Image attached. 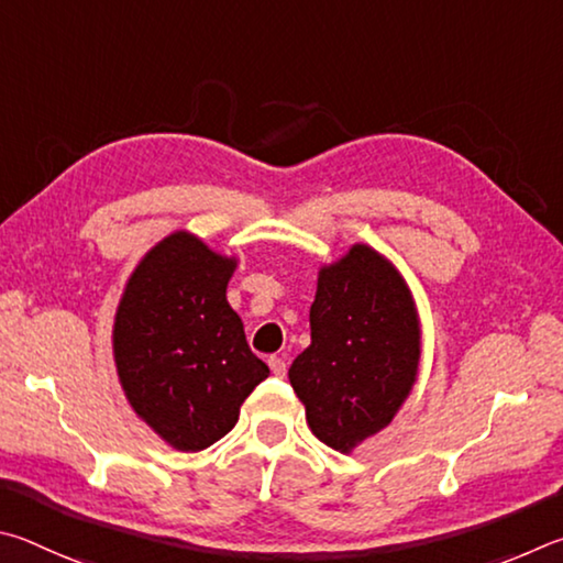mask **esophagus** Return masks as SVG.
<instances>
[{"label": "esophagus", "mask_w": 563, "mask_h": 563, "mask_svg": "<svg viewBox=\"0 0 563 563\" xmlns=\"http://www.w3.org/2000/svg\"><path fill=\"white\" fill-rule=\"evenodd\" d=\"M269 368H272V373H274L276 378L287 376V363H284V358H279V356H272L269 358Z\"/></svg>", "instance_id": "esophagus-1"}]
</instances>
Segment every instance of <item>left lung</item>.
Segmentation results:
<instances>
[{
	"label": "left lung",
	"mask_w": 563,
	"mask_h": 563,
	"mask_svg": "<svg viewBox=\"0 0 563 563\" xmlns=\"http://www.w3.org/2000/svg\"><path fill=\"white\" fill-rule=\"evenodd\" d=\"M311 346L289 368L313 435L349 452L396 416L418 373L416 303L400 274L366 244L319 274Z\"/></svg>",
	"instance_id": "obj_1"
}]
</instances>
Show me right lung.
<instances>
[{
	"instance_id": "1",
	"label": "right lung",
	"mask_w": 563,
	"mask_h": 563,
	"mask_svg": "<svg viewBox=\"0 0 563 563\" xmlns=\"http://www.w3.org/2000/svg\"><path fill=\"white\" fill-rule=\"evenodd\" d=\"M234 260L177 232L147 252L115 313L123 390L147 426L183 452L210 448L269 376L227 303Z\"/></svg>"
}]
</instances>
